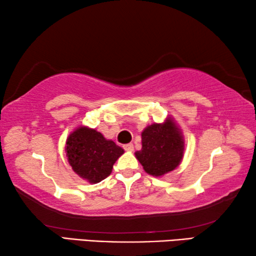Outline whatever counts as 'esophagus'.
Returning <instances> with one entry per match:
<instances>
[{
    "label": "esophagus",
    "mask_w": 256,
    "mask_h": 256,
    "mask_svg": "<svg viewBox=\"0 0 256 256\" xmlns=\"http://www.w3.org/2000/svg\"><path fill=\"white\" fill-rule=\"evenodd\" d=\"M124 149L126 150V151H128V152H132V151L134 150V146H133L132 144H125L124 146Z\"/></svg>",
    "instance_id": "34e87169"
}]
</instances>
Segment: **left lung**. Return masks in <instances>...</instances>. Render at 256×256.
Returning a JSON list of instances; mask_svg holds the SVG:
<instances>
[{
    "instance_id": "obj_1",
    "label": "left lung",
    "mask_w": 256,
    "mask_h": 256,
    "mask_svg": "<svg viewBox=\"0 0 256 256\" xmlns=\"http://www.w3.org/2000/svg\"><path fill=\"white\" fill-rule=\"evenodd\" d=\"M141 150L136 151L146 174L162 177L180 164L184 157L185 140L180 125L168 115L162 123L148 125L141 133Z\"/></svg>"
}]
</instances>
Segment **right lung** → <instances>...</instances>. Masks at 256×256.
Wrapping results in <instances>:
<instances>
[{
    "instance_id": "add662e5",
    "label": "right lung",
    "mask_w": 256,
    "mask_h": 256,
    "mask_svg": "<svg viewBox=\"0 0 256 256\" xmlns=\"http://www.w3.org/2000/svg\"><path fill=\"white\" fill-rule=\"evenodd\" d=\"M66 152L73 172L88 183L97 184L110 175L124 149L97 130L80 125L68 134Z\"/></svg>"
}]
</instances>
